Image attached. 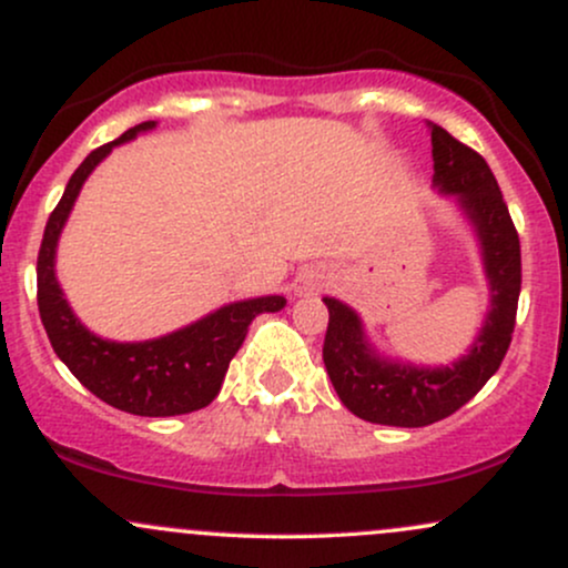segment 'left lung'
Masks as SVG:
<instances>
[{
	"mask_svg": "<svg viewBox=\"0 0 568 568\" xmlns=\"http://www.w3.org/2000/svg\"><path fill=\"white\" fill-rule=\"evenodd\" d=\"M435 186L454 194L480 240L491 310L470 352L454 366L416 368L384 361L371 347L355 310L325 296L328 331L323 363L336 395L352 414L374 425L427 427L459 410L497 374L513 342L520 296V240L486 160L429 122Z\"/></svg>",
	"mask_w": 568,
	"mask_h": 568,
	"instance_id": "obj_1",
	"label": "left lung"
}]
</instances>
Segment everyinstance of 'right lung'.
Here are the masks:
<instances>
[{"mask_svg":"<svg viewBox=\"0 0 568 568\" xmlns=\"http://www.w3.org/2000/svg\"><path fill=\"white\" fill-rule=\"evenodd\" d=\"M154 125L158 122L152 120L141 122L116 141L98 146L69 179L67 192L50 213L42 245H39L37 304L55 355L95 397L135 416H179L205 408L219 395L230 361L243 347L247 325L262 312L283 310L285 298L258 296L226 304L186 328L149 338V342H109V338L90 334L77 321L55 280L58 237L84 179L95 171L98 162L106 158L116 143L135 139Z\"/></svg>","mask_w":568,"mask_h":568,"instance_id":"obj_1","label":"right lung"}]
</instances>
